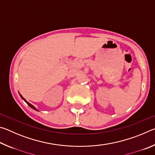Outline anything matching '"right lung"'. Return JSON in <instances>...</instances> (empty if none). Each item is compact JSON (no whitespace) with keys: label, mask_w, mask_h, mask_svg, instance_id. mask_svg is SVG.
Listing matches in <instances>:
<instances>
[{"label":"right lung","mask_w":155,"mask_h":155,"mask_svg":"<svg viewBox=\"0 0 155 155\" xmlns=\"http://www.w3.org/2000/svg\"><path fill=\"white\" fill-rule=\"evenodd\" d=\"M20 96H21V98H22L23 100H24V101H25L26 102V103H27V104H28V106H29V107H31V108H32V109H35V110H36V111H38V109H37L35 108V107H34V106H33V105H32V104H30L29 103H28V102H27V101H26V100H25V99L24 98H23V97H22V96H21V95H20Z\"/></svg>","instance_id":"1"}]
</instances>
